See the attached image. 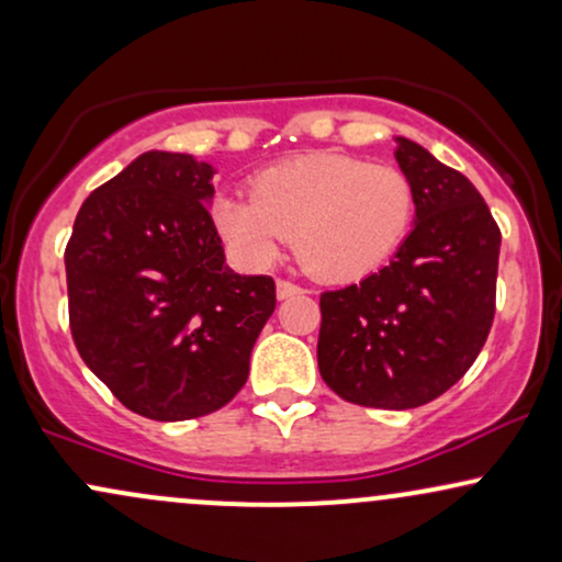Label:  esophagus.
Listing matches in <instances>:
<instances>
[{"label":"esophagus","mask_w":562,"mask_h":562,"mask_svg":"<svg viewBox=\"0 0 562 562\" xmlns=\"http://www.w3.org/2000/svg\"><path fill=\"white\" fill-rule=\"evenodd\" d=\"M303 288L295 285L290 280H277V299H293V295H301Z\"/></svg>","instance_id":"esophagus-1"}]
</instances>
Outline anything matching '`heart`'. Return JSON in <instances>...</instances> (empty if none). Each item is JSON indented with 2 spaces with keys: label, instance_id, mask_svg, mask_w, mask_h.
Returning <instances> with one entry per match:
<instances>
[{
  "label": "heart",
  "instance_id": "b5f03b06",
  "mask_svg": "<svg viewBox=\"0 0 562 562\" xmlns=\"http://www.w3.org/2000/svg\"><path fill=\"white\" fill-rule=\"evenodd\" d=\"M415 187L402 169L344 153H314L261 171L250 198L227 192L211 218L224 243L250 263H269L293 237L308 274L357 282L402 248L415 222Z\"/></svg>",
  "mask_w": 562,
  "mask_h": 562
}]
</instances>
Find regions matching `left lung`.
Returning a JSON list of instances; mask_svg holds the SVG:
<instances>
[{
  "mask_svg": "<svg viewBox=\"0 0 562 562\" xmlns=\"http://www.w3.org/2000/svg\"><path fill=\"white\" fill-rule=\"evenodd\" d=\"M396 160L415 187V229L389 267L319 295V375L346 402L415 409L457 383L486 344L502 232L481 192L417 142Z\"/></svg>",
  "mask_w": 562,
  "mask_h": 562,
  "instance_id": "obj_1",
  "label": "left lung"
}]
</instances>
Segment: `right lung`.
Segmentation results:
<instances>
[{"mask_svg": "<svg viewBox=\"0 0 562 562\" xmlns=\"http://www.w3.org/2000/svg\"><path fill=\"white\" fill-rule=\"evenodd\" d=\"M216 169L142 153L83 200L66 245L68 319L83 364L160 423L222 409L277 306L274 280L224 267L209 214Z\"/></svg>", "mask_w": 562, "mask_h": 562, "instance_id": "add662e5", "label": "right lung"}]
</instances>
